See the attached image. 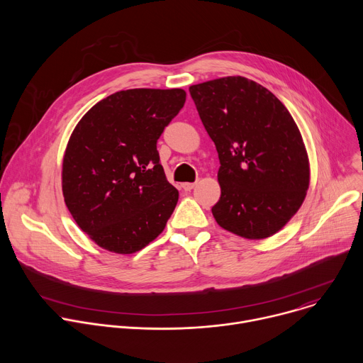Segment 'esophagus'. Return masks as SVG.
<instances>
[{"label":"esophagus","mask_w":363,"mask_h":363,"mask_svg":"<svg viewBox=\"0 0 363 363\" xmlns=\"http://www.w3.org/2000/svg\"><path fill=\"white\" fill-rule=\"evenodd\" d=\"M181 186L184 191H191L195 188V182H184Z\"/></svg>","instance_id":"obj_1"}]
</instances>
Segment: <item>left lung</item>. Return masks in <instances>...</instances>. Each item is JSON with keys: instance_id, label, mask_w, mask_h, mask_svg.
<instances>
[{"instance_id": "left-lung-1", "label": "left lung", "mask_w": 363, "mask_h": 363, "mask_svg": "<svg viewBox=\"0 0 363 363\" xmlns=\"http://www.w3.org/2000/svg\"><path fill=\"white\" fill-rule=\"evenodd\" d=\"M189 93L220 158L216 221L248 240L276 234L298 211L310 181L291 115L270 90L241 76L194 84Z\"/></svg>"}]
</instances>
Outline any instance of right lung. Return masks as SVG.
Returning <instances> with one entry per match:
<instances>
[{
	"mask_svg": "<svg viewBox=\"0 0 363 363\" xmlns=\"http://www.w3.org/2000/svg\"><path fill=\"white\" fill-rule=\"evenodd\" d=\"M182 89H129L100 100L74 128L62 186L77 225L101 248L132 254L157 238L178 191L157 142L184 108Z\"/></svg>",
	"mask_w": 363,
	"mask_h": 363,
	"instance_id": "obj_1",
	"label": "right lung"
}]
</instances>
